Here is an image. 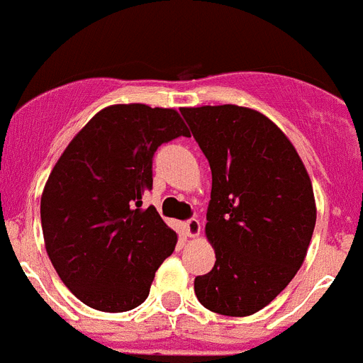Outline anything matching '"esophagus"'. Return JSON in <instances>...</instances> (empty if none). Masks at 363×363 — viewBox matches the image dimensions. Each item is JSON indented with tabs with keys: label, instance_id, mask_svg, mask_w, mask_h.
Instances as JSON below:
<instances>
[{
	"label": "esophagus",
	"instance_id": "1",
	"mask_svg": "<svg viewBox=\"0 0 363 363\" xmlns=\"http://www.w3.org/2000/svg\"><path fill=\"white\" fill-rule=\"evenodd\" d=\"M184 232L188 238H195V235H199L201 232V223L195 217H191V219H188L184 223Z\"/></svg>",
	"mask_w": 363,
	"mask_h": 363
}]
</instances>
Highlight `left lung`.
Segmentation results:
<instances>
[{
	"label": "left lung",
	"instance_id": "8db88e82",
	"mask_svg": "<svg viewBox=\"0 0 363 363\" xmlns=\"http://www.w3.org/2000/svg\"><path fill=\"white\" fill-rule=\"evenodd\" d=\"M212 169L206 235L216 264L194 281L201 303L250 316L291 283L316 225L313 184L283 131L261 113L226 106L182 107Z\"/></svg>",
	"mask_w": 363,
	"mask_h": 363
}]
</instances>
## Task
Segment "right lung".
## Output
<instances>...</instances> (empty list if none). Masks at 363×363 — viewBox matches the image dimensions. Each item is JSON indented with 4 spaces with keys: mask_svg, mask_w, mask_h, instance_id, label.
Listing matches in <instances>:
<instances>
[{
    "mask_svg": "<svg viewBox=\"0 0 363 363\" xmlns=\"http://www.w3.org/2000/svg\"><path fill=\"white\" fill-rule=\"evenodd\" d=\"M188 135L175 109L109 106L72 138L50 172L40 206L47 254L87 307L125 313L150 294L177 234L155 206L140 208L143 197L153 188L160 144Z\"/></svg>",
    "mask_w": 363,
    "mask_h": 363,
    "instance_id": "add662e5",
    "label": "right lung"
}]
</instances>
